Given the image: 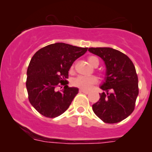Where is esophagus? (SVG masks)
Wrapping results in <instances>:
<instances>
[{"label": "esophagus", "instance_id": "1", "mask_svg": "<svg viewBox=\"0 0 152 152\" xmlns=\"http://www.w3.org/2000/svg\"><path fill=\"white\" fill-rule=\"evenodd\" d=\"M80 92H83V93H85V94H89V91L85 90V89H80Z\"/></svg>", "mask_w": 152, "mask_h": 152}]
</instances>
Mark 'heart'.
<instances>
[{"label": "heart", "instance_id": "heart-1", "mask_svg": "<svg viewBox=\"0 0 152 152\" xmlns=\"http://www.w3.org/2000/svg\"><path fill=\"white\" fill-rule=\"evenodd\" d=\"M88 61L90 63L92 66L99 65V60L98 58L96 56H89L88 58ZM73 69V66H72L71 69ZM98 82V79L94 76H79L76 78H75L72 83L75 86L80 88L83 89H89L92 87V85L96 84Z\"/></svg>", "mask_w": 152, "mask_h": 152}]
</instances>
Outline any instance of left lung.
I'll use <instances>...</instances> for the list:
<instances>
[{
	"instance_id": "left-lung-1",
	"label": "left lung",
	"mask_w": 152,
	"mask_h": 152,
	"mask_svg": "<svg viewBox=\"0 0 152 152\" xmlns=\"http://www.w3.org/2000/svg\"><path fill=\"white\" fill-rule=\"evenodd\" d=\"M88 50L101 57L106 67L100 99L92 110L104 122H119L132 113L138 95V80L132 60L110 47H91Z\"/></svg>"
}]
</instances>
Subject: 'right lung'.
Returning a JSON list of instances; mask_svg holds the SVG:
<instances>
[{"label":"right lung","instance_id":"obj_1","mask_svg":"<svg viewBox=\"0 0 152 152\" xmlns=\"http://www.w3.org/2000/svg\"><path fill=\"white\" fill-rule=\"evenodd\" d=\"M87 50L56 43L43 47L33 56L27 68L26 86L29 101L38 113L56 118L69 107L79 89L67 86L69 70ZM60 85L64 87L57 91L56 88Z\"/></svg>","mask_w":152,"mask_h":152}]
</instances>
